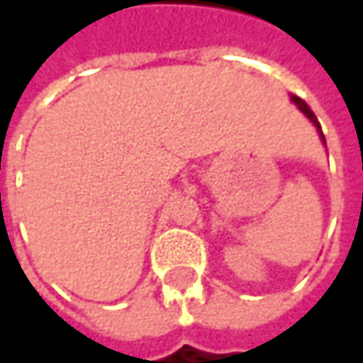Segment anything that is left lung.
Listing matches in <instances>:
<instances>
[{
    "label": "left lung",
    "mask_w": 363,
    "mask_h": 363,
    "mask_svg": "<svg viewBox=\"0 0 363 363\" xmlns=\"http://www.w3.org/2000/svg\"><path fill=\"white\" fill-rule=\"evenodd\" d=\"M292 103H294V105H296L298 109L303 111V113H305V115H307V117H309V119L313 121V125L318 128V132H320V136H322V140L326 143V138H324V134H322V125H320V121H318V117H315V113H313V111L309 109V105H307V103H305L303 99H298V96H292Z\"/></svg>",
    "instance_id": "1"
}]
</instances>
